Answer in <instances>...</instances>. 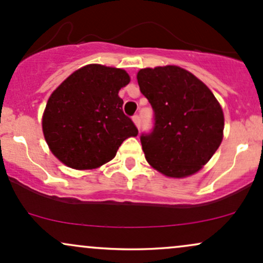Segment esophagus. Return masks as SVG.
Wrapping results in <instances>:
<instances>
[{
    "label": "esophagus",
    "mask_w": 263,
    "mask_h": 263,
    "mask_svg": "<svg viewBox=\"0 0 263 263\" xmlns=\"http://www.w3.org/2000/svg\"><path fill=\"white\" fill-rule=\"evenodd\" d=\"M132 120H134L135 125H136L137 127H140V123H141V118H140V116H138V115H135V116L132 117Z\"/></svg>",
    "instance_id": "1"
}]
</instances>
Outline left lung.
<instances>
[{
  "label": "left lung",
  "instance_id": "8db88e82",
  "mask_svg": "<svg viewBox=\"0 0 263 263\" xmlns=\"http://www.w3.org/2000/svg\"><path fill=\"white\" fill-rule=\"evenodd\" d=\"M137 81L154 109V127L140 137L147 162L168 177L200 171L223 135V112L216 97L202 81L177 66L142 68Z\"/></svg>",
  "mask_w": 263,
  "mask_h": 263
}]
</instances>
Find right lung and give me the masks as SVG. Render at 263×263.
I'll return each instance as SVG.
<instances>
[{
	"label": "right lung",
	"instance_id": "add662e5",
	"mask_svg": "<svg viewBox=\"0 0 263 263\" xmlns=\"http://www.w3.org/2000/svg\"><path fill=\"white\" fill-rule=\"evenodd\" d=\"M128 82L126 71L102 65L85 66L63 81L48 99L42 117L52 154L76 170L96 168L111 161L121 143L138 134L118 96Z\"/></svg>",
	"mask_w": 263,
	"mask_h": 263
}]
</instances>
